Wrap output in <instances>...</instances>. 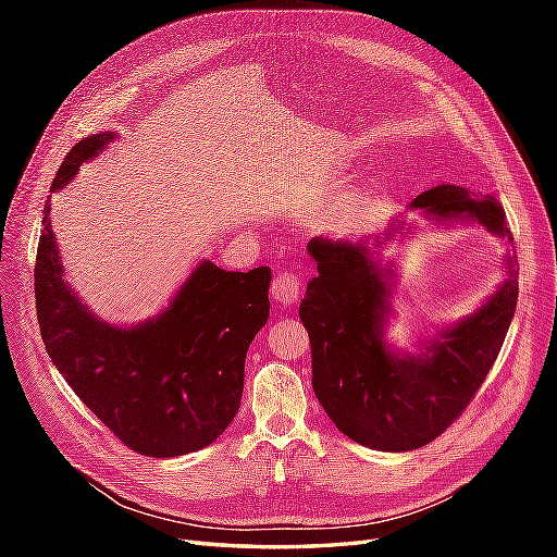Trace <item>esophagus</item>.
<instances>
[{
	"label": "esophagus",
	"instance_id": "obj_1",
	"mask_svg": "<svg viewBox=\"0 0 557 557\" xmlns=\"http://www.w3.org/2000/svg\"><path fill=\"white\" fill-rule=\"evenodd\" d=\"M301 295V276L293 269H285V272H276L272 278V297L276 305L290 307Z\"/></svg>",
	"mask_w": 557,
	"mask_h": 557
}]
</instances>
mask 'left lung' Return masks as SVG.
<instances>
[{"label":"left lung","mask_w":557,"mask_h":557,"mask_svg":"<svg viewBox=\"0 0 557 557\" xmlns=\"http://www.w3.org/2000/svg\"><path fill=\"white\" fill-rule=\"evenodd\" d=\"M413 207L436 218H474L511 242L507 213L491 195L436 185ZM318 276L299 318L311 342V385L332 423L352 442L379 450H413L434 442L469 407L497 360L518 301V269L487 305L428 346L430 356L397 358L381 339L387 285L364 246L313 239Z\"/></svg>","instance_id":"1"}]
</instances>
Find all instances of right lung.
Here are the masks:
<instances>
[{"label": "right lung", "mask_w": 557, "mask_h": 557, "mask_svg": "<svg viewBox=\"0 0 557 557\" xmlns=\"http://www.w3.org/2000/svg\"><path fill=\"white\" fill-rule=\"evenodd\" d=\"M113 132L81 139L50 185H66ZM44 209L35 301L50 360L81 401L134 453L174 458L213 444L244 393L248 346L269 318V267L225 272L201 262L160 318L117 330L97 320L62 281Z\"/></svg>", "instance_id": "right-lung-1"}]
</instances>
